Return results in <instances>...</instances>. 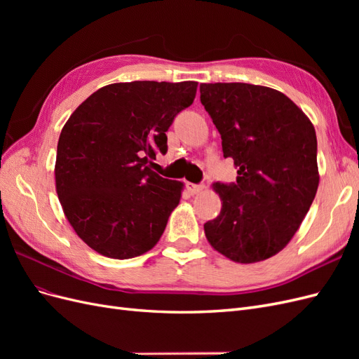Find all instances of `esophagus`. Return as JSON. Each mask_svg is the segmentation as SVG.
Listing matches in <instances>:
<instances>
[{"label": "esophagus", "instance_id": "34e87169", "mask_svg": "<svg viewBox=\"0 0 359 359\" xmlns=\"http://www.w3.org/2000/svg\"><path fill=\"white\" fill-rule=\"evenodd\" d=\"M186 189L190 194H196L203 189V184H193V182H187L186 184Z\"/></svg>", "mask_w": 359, "mask_h": 359}]
</instances>
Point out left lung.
I'll return each instance as SVG.
<instances>
[{"mask_svg": "<svg viewBox=\"0 0 359 359\" xmlns=\"http://www.w3.org/2000/svg\"><path fill=\"white\" fill-rule=\"evenodd\" d=\"M201 103L233 158L235 182H215L222 211L203 224L210 244L233 262L277 255L295 235L319 186L314 127L289 97L241 82L201 85Z\"/></svg>", "mask_w": 359, "mask_h": 359, "instance_id": "1", "label": "left lung"}]
</instances>
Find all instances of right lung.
Segmentation results:
<instances>
[{
    "label": "right lung",
    "instance_id": "obj_1",
    "mask_svg": "<svg viewBox=\"0 0 359 359\" xmlns=\"http://www.w3.org/2000/svg\"><path fill=\"white\" fill-rule=\"evenodd\" d=\"M198 82L135 81L91 94L62 127L55 163L61 206L97 253L130 259L153 248L180 203L182 184L153 170L166 132Z\"/></svg>",
    "mask_w": 359,
    "mask_h": 359
}]
</instances>
